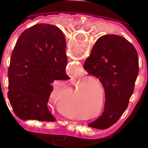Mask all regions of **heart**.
<instances>
[{"instance_id":"heart-1","label":"heart","mask_w":148,"mask_h":148,"mask_svg":"<svg viewBox=\"0 0 148 148\" xmlns=\"http://www.w3.org/2000/svg\"><path fill=\"white\" fill-rule=\"evenodd\" d=\"M101 88L104 90L102 83L96 79L86 81L80 86V90H83V100H85L88 107V110L86 113L88 116H86V119H99L104 114L106 98L105 97V103L102 105L103 93ZM66 114L71 118L77 115L76 113L71 111H66Z\"/></svg>"}]
</instances>
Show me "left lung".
Masks as SVG:
<instances>
[{
	"label": "left lung",
	"mask_w": 148,
	"mask_h": 148,
	"mask_svg": "<svg viewBox=\"0 0 148 148\" xmlns=\"http://www.w3.org/2000/svg\"><path fill=\"white\" fill-rule=\"evenodd\" d=\"M84 69L102 83L106 98L104 114L89 126L110 128L126 110L134 92L139 71L138 53L123 37L104 35L95 43Z\"/></svg>",
	"instance_id": "left-lung-1"
}]
</instances>
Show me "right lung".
<instances>
[{
    "label": "right lung",
    "instance_id": "add662e5",
    "mask_svg": "<svg viewBox=\"0 0 148 148\" xmlns=\"http://www.w3.org/2000/svg\"><path fill=\"white\" fill-rule=\"evenodd\" d=\"M66 40L57 26L38 24L20 35L8 68L7 96L15 115L23 120L53 122L48 109L53 82L62 85L66 73Z\"/></svg>",
    "mask_w": 148,
    "mask_h": 148
}]
</instances>
